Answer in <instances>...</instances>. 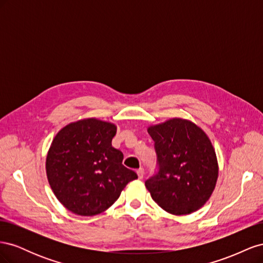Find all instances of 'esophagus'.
Listing matches in <instances>:
<instances>
[{
    "instance_id": "1",
    "label": "esophagus",
    "mask_w": 263,
    "mask_h": 263,
    "mask_svg": "<svg viewBox=\"0 0 263 263\" xmlns=\"http://www.w3.org/2000/svg\"><path fill=\"white\" fill-rule=\"evenodd\" d=\"M137 174H138V178H139V179H142V178H144V174H145V170H144V169H142V168L138 169V170H137Z\"/></svg>"
}]
</instances>
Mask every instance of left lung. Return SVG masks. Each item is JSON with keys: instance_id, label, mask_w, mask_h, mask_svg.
<instances>
[{"instance_id": "1", "label": "left lung", "mask_w": 263, "mask_h": 263, "mask_svg": "<svg viewBox=\"0 0 263 263\" xmlns=\"http://www.w3.org/2000/svg\"><path fill=\"white\" fill-rule=\"evenodd\" d=\"M155 141L159 172L145 185L153 200L172 215L200 210L218 179V161L210 137L190 119L173 117L147 128Z\"/></svg>"}]
</instances>
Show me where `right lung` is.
<instances>
[{
    "label": "right lung",
    "mask_w": 263,
    "mask_h": 263,
    "mask_svg": "<svg viewBox=\"0 0 263 263\" xmlns=\"http://www.w3.org/2000/svg\"><path fill=\"white\" fill-rule=\"evenodd\" d=\"M117 126L99 118L72 122L53 137L46 174L58 201L80 216L110 208L136 172L123 165V153L112 146Z\"/></svg>",
    "instance_id": "right-lung-1"
}]
</instances>
